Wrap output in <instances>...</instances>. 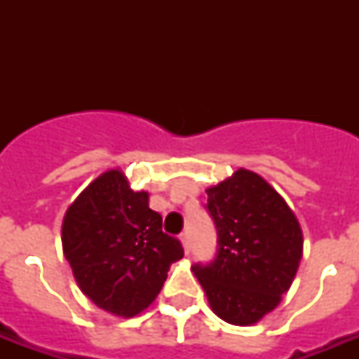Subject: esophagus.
I'll return each mask as SVG.
<instances>
[{
  "mask_svg": "<svg viewBox=\"0 0 359 359\" xmlns=\"http://www.w3.org/2000/svg\"><path fill=\"white\" fill-rule=\"evenodd\" d=\"M180 240H182V245H184L186 253H190V233L184 231V233L180 235Z\"/></svg>",
  "mask_w": 359,
  "mask_h": 359,
  "instance_id": "obj_1",
  "label": "esophagus"
}]
</instances>
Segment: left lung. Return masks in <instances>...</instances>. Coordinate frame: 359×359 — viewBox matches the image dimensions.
I'll list each match as a JSON object with an SVG mask.
<instances>
[{"instance_id": "obj_1", "label": "left lung", "mask_w": 359, "mask_h": 359, "mask_svg": "<svg viewBox=\"0 0 359 359\" xmlns=\"http://www.w3.org/2000/svg\"><path fill=\"white\" fill-rule=\"evenodd\" d=\"M205 208L216 225L218 248L191 272L225 323L261 320L289 290L302 259V229L283 197L248 169L207 190Z\"/></svg>"}]
</instances>
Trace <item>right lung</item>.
Listing matches in <instances>:
<instances>
[{"instance_id": "add662e5", "label": "right lung", "mask_w": 359, "mask_h": 359, "mask_svg": "<svg viewBox=\"0 0 359 359\" xmlns=\"http://www.w3.org/2000/svg\"><path fill=\"white\" fill-rule=\"evenodd\" d=\"M63 251L87 298L117 317H134L162 290L171 262L184 255L162 231L149 194L134 191L123 171L93 180L65 214Z\"/></svg>"}]
</instances>
